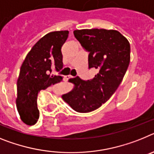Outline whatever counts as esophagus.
I'll use <instances>...</instances> for the list:
<instances>
[{
  "mask_svg": "<svg viewBox=\"0 0 154 154\" xmlns=\"http://www.w3.org/2000/svg\"><path fill=\"white\" fill-rule=\"evenodd\" d=\"M72 77H72V76H70V75H69V76H66V77H65V80H68V79H69V78H72Z\"/></svg>",
  "mask_w": 154,
  "mask_h": 154,
  "instance_id": "obj_1",
  "label": "esophagus"
}]
</instances>
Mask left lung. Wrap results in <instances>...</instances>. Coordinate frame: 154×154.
<instances>
[{
	"mask_svg": "<svg viewBox=\"0 0 154 154\" xmlns=\"http://www.w3.org/2000/svg\"><path fill=\"white\" fill-rule=\"evenodd\" d=\"M74 36L89 52V68L97 73L91 81L69 79L73 88L62 99L73 110L89 112L106 102L121 84L130 62V45L117 30L105 29L73 31Z\"/></svg>",
	"mask_w": 154,
	"mask_h": 154,
	"instance_id": "1",
	"label": "left lung"
}]
</instances>
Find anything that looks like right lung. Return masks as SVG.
Masks as SVG:
<instances>
[{"instance_id": "right-lung-1", "label": "right lung", "mask_w": 154, "mask_h": 154, "mask_svg": "<svg viewBox=\"0 0 154 154\" xmlns=\"http://www.w3.org/2000/svg\"><path fill=\"white\" fill-rule=\"evenodd\" d=\"M68 31L52 32L40 38L25 57L17 81L16 106L21 121L35 125L39 117L37 94L41 90L60 82L63 77L51 74L53 69L63 68L61 48L68 37Z\"/></svg>"}]
</instances>
